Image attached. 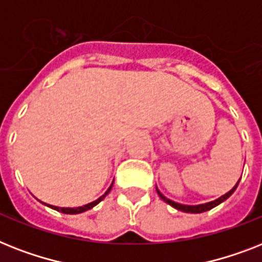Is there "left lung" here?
<instances>
[{
  "label": "left lung",
  "instance_id": "8db88e82",
  "mask_svg": "<svg viewBox=\"0 0 262 262\" xmlns=\"http://www.w3.org/2000/svg\"><path fill=\"white\" fill-rule=\"evenodd\" d=\"M238 184H239V180H238V183L235 184L233 187V189L229 190L227 193L223 194V196H221V198H217L216 200H214V202H210V203H204V204H198V206H187V204H180V203H176L173 202V200H170V199L165 198L164 194L161 193L160 190H158V188H157V193L160 194V198L164 200L165 203H167L169 206H171L173 208H176V210L179 211H183V212H189V214H200V212H206V211H210L212 210L214 207L219 206L221 203H223L225 200H227V199L231 196V194L234 193V190L237 189Z\"/></svg>",
  "mask_w": 262,
  "mask_h": 262
}]
</instances>
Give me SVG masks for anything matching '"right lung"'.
<instances>
[{
    "label": "right lung",
    "mask_w": 262,
    "mask_h": 262,
    "mask_svg": "<svg viewBox=\"0 0 262 262\" xmlns=\"http://www.w3.org/2000/svg\"><path fill=\"white\" fill-rule=\"evenodd\" d=\"M112 185H114V183L111 184V187L108 188V189H106L105 193L102 194V196H100V198H98L97 200H95V202L89 203V204H85V206H82V207H74V208H70V207H68V208H66V207L50 206V204H46V203H43V202H41V203H43V204H46V206H47V207H50V208H52V210L59 211V212H63V214H72V215H74V214H81V212H85V211L91 210V208H93V207H95V206H97L98 203L101 202L102 199L105 198L106 194L110 193V190L112 189Z\"/></svg>",
    "instance_id": "add662e5"
}]
</instances>
